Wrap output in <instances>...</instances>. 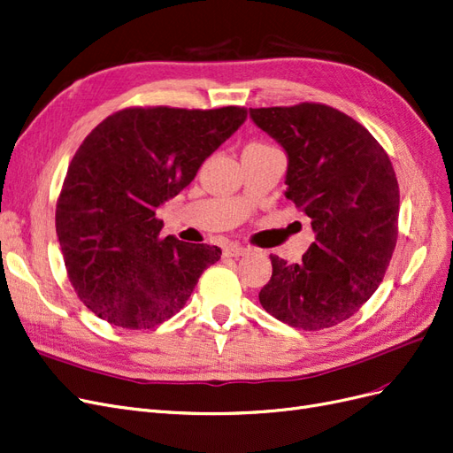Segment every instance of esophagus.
<instances>
[{"instance_id": "obj_1", "label": "esophagus", "mask_w": 453, "mask_h": 453, "mask_svg": "<svg viewBox=\"0 0 453 453\" xmlns=\"http://www.w3.org/2000/svg\"><path fill=\"white\" fill-rule=\"evenodd\" d=\"M249 253V249L247 247H242V245H238V243H230L226 249H225V255L226 257H243V255H247Z\"/></svg>"}]
</instances>
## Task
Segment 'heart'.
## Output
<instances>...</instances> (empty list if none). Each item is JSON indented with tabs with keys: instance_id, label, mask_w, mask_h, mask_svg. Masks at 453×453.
I'll return each instance as SVG.
<instances>
[{
	"instance_id": "b5f03b06",
	"label": "heart",
	"mask_w": 453,
	"mask_h": 453,
	"mask_svg": "<svg viewBox=\"0 0 453 453\" xmlns=\"http://www.w3.org/2000/svg\"><path fill=\"white\" fill-rule=\"evenodd\" d=\"M255 146H264V144H255Z\"/></svg>"
}]
</instances>
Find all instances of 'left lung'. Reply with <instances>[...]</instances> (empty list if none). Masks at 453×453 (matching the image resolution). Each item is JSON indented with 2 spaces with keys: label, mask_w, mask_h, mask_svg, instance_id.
Listing matches in <instances>:
<instances>
[{
  "label": "left lung",
  "mask_w": 453,
  "mask_h": 453,
  "mask_svg": "<svg viewBox=\"0 0 453 453\" xmlns=\"http://www.w3.org/2000/svg\"><path fill=\"white\" fill-rule=\"evenodd\" d=\"M287 153V191L315 232L302 262L272 258L258 294L272 317L300 330L350 319L382 283L397 242L399 185L371 133L332 106L249 108Z\"/></svg>",
  "instance_id": "left-lung-1"
}]
</instances>
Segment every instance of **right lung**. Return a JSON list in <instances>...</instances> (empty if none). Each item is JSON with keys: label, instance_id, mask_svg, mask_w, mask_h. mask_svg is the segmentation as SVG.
I'll return each instance as SVG.
<instances>
[{"label": "right lung", "instance_id": "obj_1", "mask_svg": "<svg viewBox=\"0 0 453 453\" xmlns=\"http://www.w3.org/2000/svg\"><path fill=\"white\" fill-rule=\"evenodd\" d=\"M247 119L215 111L126 108L78 148L56 208V232L78 298L99 319L129 330L159 326L187 303L221 249L161 238L155 210Z\"/></svg>", "mask_w": 453, "mask_h": 453}]
</instances>
